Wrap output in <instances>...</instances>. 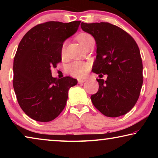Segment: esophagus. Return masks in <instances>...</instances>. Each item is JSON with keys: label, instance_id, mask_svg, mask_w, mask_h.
Listing matches in <instances>:
<instances>
[{"label": "esophagus", "instance_id": "1", "mask_svg": "<svg viewBox=\"0 0 158 158\" xmlns=\"http://www.w3.org/2000/svg\"><path fill=\"white\" fill-rule=\"evenodd\" d=\"M77 82H78V83H85V82H86V80L85 79H78L77 80Z\"/></svg>", "mask_w": 158, "mask_h": 158}]
</instances>
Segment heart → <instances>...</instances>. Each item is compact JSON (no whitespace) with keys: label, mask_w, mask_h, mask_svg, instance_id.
Here are the masks:
<instances>
[{"label":"heart","mask_w":158,"mask_h":158,"mask_svg":"<svg viewBox=\"0 0 158 158\" xmlns=\"http://www.w3.org/2000/svg\"><path fill=\"white\" fill-rule=\"evenodd\" d=\"M93 37L91 35L87 33H82L77 36V40L78 42L82 44L83 47L85 46V44L89 42L90 39ZM66 47V42L63 43L62 46V54L63 55L64 52V49H65ZM90 65L89 64L85 62H81V61H76L73 62L70 64H69L67 68V70L70 73L71 75L77 77H82L87 74L89 71Z\"/></svg>","instance_id":"obj_1"}]
</instances>
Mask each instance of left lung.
<instances>
[{
  "mask_svg": "<svg viewBox=\"0 0 158 158\" xmlns=\"http://www.w3.org/2000/svg\"><path fill=\"white\" fill-rule=\"evenodd\" d=\"M81 26L96 42L92 71L107 75L106 81L96 79L99 88L90 96L93 104L109 117L124 115L137 103L143 83L139 47L127 32L111 23L82 22Z\"/></svg>",
  "mask_w": 158,
  "mask_h": 158,
  "instance_id": "obj_1",
  "label": "left lung"
}]
</instances>
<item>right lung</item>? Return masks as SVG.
I'll return each instance as SVG.
<instances>
[{"label":"right lung","instance_id":"right-lung-1","mask_svg":"<svg viewBox=\"0 0 158 158\" xmlns=\"http://www.w3.org/2000/svg\"><path fill=\"white\" fill-rule=\"evenodd\" d=\"M81 21H48L23 36L14 60L13 85L17 101L28 116L37 122L55 119L65 106L68 90L76 79L52 76L51 68L62 60L64 40L77 31Z\"/></svg>","mask_w":158,"mask_h":158}]
</instances>
